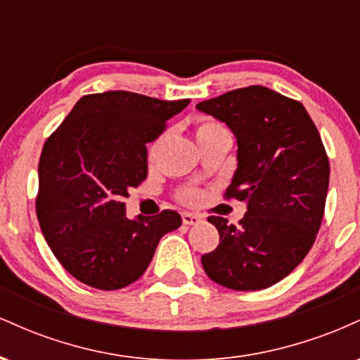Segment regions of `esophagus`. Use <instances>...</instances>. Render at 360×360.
<instances>
[{"label":"esophagus","instance_id":"esophagus-1","mask_svg":"<svg viewBox=\"0 0 360 360\" xmlns=\"http://www.w3.org/2000/svg\"><path fill=\"white\" fill-rule=\"evenodd\" d=\"M201 221V217L196 213H183V223L184 225H198Z\"/></svg>","mask_w":360,"mask_h":360}]
</instances>
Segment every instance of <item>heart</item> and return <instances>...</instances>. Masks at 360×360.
<instances>
[{"mask_svg": "<svg viewBox=\"0 0 360 360\" xmlns=\"http://www.w3.org/2000/svg\"><path fill=\"white\" fill-rule=\"evenodd\" d=\"M218 130H225L220 123L213 122V120H200L196 125V140L205 137V135H210V134H214V131ZM155 154V146L150 148V157ZM198 198H200V194L196 191H188L184 194V200L189 201V203H194V201H198Z\"/></svg>", "mask_w": 360, "mask_h": 360, "instance_id": "1", "label": "heart"}]
</instances>
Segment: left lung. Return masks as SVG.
<instances>
[{
	"label": "left lung",
	"instance_id": "1",
	"mask_svg": "<svg viewBox=\"0 0 360 360\" xmlns=\"http://www.w3.org/2000/svg\"><path fill=\"white\" fill-rule=\"evenodd\" d=\"M237 139V171L226 198L245 201L238 225L210 217L220 243L201 257L208 278L235 291L284 279L307 257L320 230L330 164L315 123L300 101L264 86L198 103Z\"/></svg>",
	"mask_w": 360,
	"mask_h": 360
}]
</instances>
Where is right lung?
<instances>
[{
  "label": "right lung",
  "mask_w": 360,
  "mask_h": 360,
  "mask_svg": "<svg viewBox=\"0 0 360 360\" xmlns=\"http://www.w3.org/2000/svg\"><path fill=\"white\" fill-rule=\"evenodd\" d=\"M189 100L130 91L86 94L47 139L39 162L37 217L57 260L91 288L113 291L137 281L157 243L179 229V213L127 218L128 189L147 177V142Z\"/></svg>",
  "instance_id": "1"
}]
</instances>
